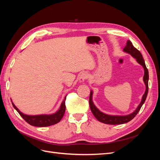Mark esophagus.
I'll return each instance as SVG.
<instances>
[{
	"mask_svg": "<svg viewBox=\"0 0 160 160\" xmlns=\"http://www.w3.org/2000/svg\"><path fill=\"white\" fill-rule=\"evenodd\" d=\"M88 77H89V75L88 74V72H82V73L79 76L80 83H83V82H84L87 79H88Z\"/></svg>",
	"mask_w": 160,
	"mask_h": 160,
	"instance_id": "1",
	"label": "esophagus"
}]
</instances>
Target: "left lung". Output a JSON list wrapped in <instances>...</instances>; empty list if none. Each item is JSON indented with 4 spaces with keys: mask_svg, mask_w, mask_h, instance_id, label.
<instances>
[{
    "mask_svg": "<svg viewBox=\"0 0 160 160\" xmlns=\"http://www.w3.org/2000/svg\"><path fill=\"white\" fill-rule=\"evenodd\" d=\"M123 51L129 53L133 57H134L136 59L137 62L139 64L141 65L144 69V75H143V82L145 85H146V91L142 97L141 103H139L137 109H135L133 112L130 113L127 115H111L105 114L103 112H101L96 106L94 105L93 100H92V95H93V91H91L90 92V97H89V105L90 109L91 110V112L93 113V115L95 118L99 121L100 122H102L106 124H111V125H118V124H123L128 123L130 122L131 120L133 119L135 116L138 114L139 111L141 109L142 106L145 103V101L146 99L148 93V80H149V73L148 70L146 66L144 59H143V57L142 53L140 52L136 48H135L132 45V42L130 41H128L126 43V46L124 47Z\"/></svg>",
    "mask_w": 160,
    "mask_h": 160,
    "instance_id": "8db88e82",
    "label": "left lung"
}]
</instances>
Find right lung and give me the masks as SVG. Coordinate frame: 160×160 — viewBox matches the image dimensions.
Instances as JSON below:
<instances>
[{"instance_id":"obj_1","label":"right lung","mask_w":160,"mask_h":160,"mask_svg":"<svg viewBox=\"0 0 160 160\" xmlns=\"http://www.w3.org/2000/svg\"><path fill=\"white\" fill-rule=\"evenodd\" d=\"M65 99L66 96L65 97L64 100L61 105L59 109L56 113L51 115H28L22 113L21 111L16 107L14 104L12 102L14 108L15 109L17 112L20 114L21 117L25 119L26 122L31 125L35 127H47L50 125L56 124L59 123L63 117L65 111Z\"/></svg>"}]
</instances>
